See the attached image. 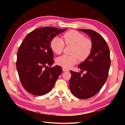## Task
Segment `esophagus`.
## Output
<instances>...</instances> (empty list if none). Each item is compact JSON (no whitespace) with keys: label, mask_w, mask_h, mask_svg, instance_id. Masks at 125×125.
Returning <instances> with one entry per match:
<instances>
[{"label":"esophagus","mask_w":125,"mask_h":125,"mask_svg":"<svg viewBox=\"0 0 125 125\" xmlns=\"http://www.w3.org/2000/svg\"><path fill=\"white\" fill-rule=\"evenodd\" d=\"M62 70L63 71H68V69L65 68H62Z\"/></svg>","instance_id":"1"}]
</instances>
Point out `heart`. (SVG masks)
Here are the masks:
<instances>
[{
	"label": "heart",
	"instance_id": "obj_1",
	"mask_svg": "<svg viewBox=\"0 0 125 125\" xmlns=\"http://www.w3.org/2000/svg\"><path fill=\"white\" fill-rule=\"evenodd\" d=\"M64 41L58 37L52 38L51 42V47L52 51L57 54L63 52L64 43L67 46H73L71 54L72 55H63L57 59V64L64 68H69L76 64L78 59L83 61L90 56L92 50V42L89 39L78 32L74 30L68 31L63 35Z\"/></svg>",
	"mask_w": 125,
	"mask_h": 125
}]
</instances>
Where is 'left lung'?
<instances>
[{"mask_svg":"<svg viewBox=\"0 0 125 125\" xmlns=\"http://www.w3.org/2000/svg\"><path fill=\"white\" fill-rule=\"evenodd\" d=\"M78 30L91 37L92 50L88 58L78 65L82 69L81 73L70 71L69 86L73 95L84 99L95 96L102 88L107 79L111 62L109 47L101 35L92 30ZM83 71L86 73L82 76Z\"/></svg>","mask_w":125,"mask_h":125,"instance_id":"obj_1","label":"left lung"}]
</instances>
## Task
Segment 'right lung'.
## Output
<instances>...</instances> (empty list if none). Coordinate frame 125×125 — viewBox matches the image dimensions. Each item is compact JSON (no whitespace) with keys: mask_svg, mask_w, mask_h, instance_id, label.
I'll use <instances>...</instances> for the list:
<instances>
[{"mask_svg":"<svg viewBox=\"0 0 125 125\" xmlns=\"http://www.w3.org/2000/svg\"><path fill=\"white\" fill-rule=\"evenodd\" d=\"M66 29L53 27L38 28L30 32L20 46L16 67L23 87L29 93L43 95L53 88L62 69L58 65L51 67L54 61L51 42Z\"/></svg>","mask_w":125,"mask_h":125,"instance_id":"add662e5","label":"right lung"}]
</instances>
